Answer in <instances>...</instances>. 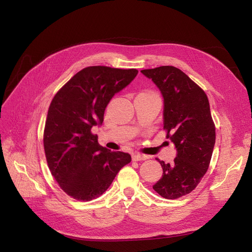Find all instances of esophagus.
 I'll return each mask as SVG.
<instances>
[{"mask_svg": "<svg viewBox=\"0 0 252 252\" xmlns=\"http://www.w3.org/2000/svg\"><path fill=\"white\" fill-rule=\"evenodd\" d=\"M148 157L141 154H133L132 155V161H144V159H147Z\"/></svg>", "mask_w": 252, "mask_h": 252, "instance_id": "1", "label": "esophagus"}]
</instances>
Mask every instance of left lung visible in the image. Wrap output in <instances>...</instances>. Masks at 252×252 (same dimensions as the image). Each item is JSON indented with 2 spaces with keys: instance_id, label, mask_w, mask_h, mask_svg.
Here are the masks:
<instances>
[{
  "instance_id": "1",
  "label": "left lung",
  "mask_w": 252,
  "mask_h": 252,
  "mask_svg": "<svg viewBox=\"0 0 252 252\" xmlns=\"http://www.w3.org/2000/svg\"><path fill=\"white\" fill-rule=\"evenodd\" d=\"M141 72L151 79L164 98V129L177 148L172 164L159 161L163 175L152 186L165 199L188 194L207 171L216 143L208 97L179 68L159 66Z\"/></svg>"
}]
</instances>
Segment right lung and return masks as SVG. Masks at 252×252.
Listing matches in <instances>:
<instances>
[{
	"label": "right lung",
	"instance_id": "1",
	"mask_svg": "<svg viewBox=\"0 0 252 252\" xmlns=\"http://www.w3.org/2000/svg\"><path fill=\"white\" fill-rule=\"evenodd\" d=\"M136 69L90 66L61 88L50 103L44 129L47 164L60 187L73 199L91 201L103 194L131 157L111 151L91 132L102 125L112 96L138 74Z\"/></svg>",
	"mask_w": 252,
	"mask_h": 252
}]
</instances>
